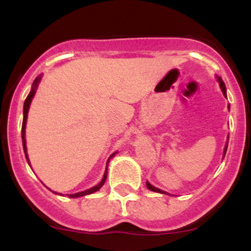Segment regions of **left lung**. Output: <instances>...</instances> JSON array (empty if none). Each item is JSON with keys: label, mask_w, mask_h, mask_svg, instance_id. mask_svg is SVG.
<instances>
[{"label": "left lung", "mask_w": 251, "mask_h": 251, "mask_svg": "<svg viewBox=\"0 0 251 251\" xmlns=\"http://www.w3.org/2000/svg\"><path fill=\"white\" fill-rule=\"evenodd\" d=\"M217 80H218V82H220V86H221L222 91H223V94H224V96L226 97V83H224V81H223V80H222V77H221V76H217ZM226 148H227V146H226V149H224V154H226ZM146 186H148L149 190H151V191H154V192H159V194H166V192L162 191V190H159V189L154 188V186H153V185H151V184H150L149 181H146Z\"/></svg>", "instance_id": "1"}]
</instances>
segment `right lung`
Instances as JSON below:
<instances>
[{
  "label": "right lung",
  "instance_id": "right-lung-1",
  "mask_svg": "<svg viewBox=\"0 0 251 251\" xmlns=\"http://www.w3.org/2000/svg\"><path fill=\"white\" fill-rule=\"evenodd\" d=\"M40 79H41V77H40V76H37L36 79L34 80V82H33V87H31V91L29 92V94H28L27 99L25 100V105H24V122H22V144H24L25 154V158H27L28 163H29V159H28V154H27V146H25V122H27L28 109H29V105H30V102H31V99H33L34 94H35V91H36V87H37V83H39ZM114 154H116V153H113V154H112L111 157H109V158H112V157H113ZM109 158H108V159H109ZM106 178H107V170H106V171H105V175H103V177H102V180L100 181V183L98 184V185L93 186V188H91V189H88V190H86V191H82V192H77V194H74V195H68V197H71V198H75V197H81V196H85V195L93 194V192L98 191V190H99V189L101 188V186L103 185V184H105V180H106ZM55 194H56V192H55Z\"/></svg>",
  "mask_w": 251,
  "mask_h": 251
}]
</instances>
